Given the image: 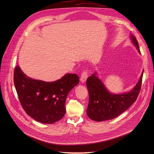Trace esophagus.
Returning <instances> with one entry per match:
<instances>
[{"label":"esophagus","mask_w":154,"mask_h":154,"mask_svg":"<svg viewBox=\"0 0 154 154\" xmlns=\"http://www.w3.org/2000/svg\"><path fill=\"white\" fill-rule=\"evenodd\" d=\"M88 78V74L86 71H83L82 72V74H81V77H80V81L82 83H85L86 80Z\"/></svg>","instance_id":"obj_1"}]
</instances>
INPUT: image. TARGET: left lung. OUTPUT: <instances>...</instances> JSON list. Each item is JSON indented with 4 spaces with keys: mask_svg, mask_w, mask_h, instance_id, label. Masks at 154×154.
<instances>
[{
    "mask_svg": "<svg viewBox=\"0 0 154 154\" xmlns=\"http://www.w3.org/2000/svg\"><path fill=\"white\" fill-rule=\"evenodd\" d=\"M130 39L141 54L136 38L131 35ZM143 71L144 70L134 88L128 93L122 94L109 92L97 76V72L93 74L86 80V86L89 93V103L86 110L88 116L95 121H103L114 119L127 110L138 96Z\"/></svg>",
    "mask_w": 154,
    "mask_h": 154,
    "instance_id": "1",
    "label": "left lung"
}]
</instances>
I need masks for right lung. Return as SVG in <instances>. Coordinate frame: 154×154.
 Wrapping results in <instances>:
<instances>
[{
	"instance_id": "right-lung-1",
	"label": "right lung",
	"mask_w": 154,
	"mask_h": 154,
	"mask_svg": "<svg viewBox=\"0 0 154 154\" xmlns=\"http://www.w3.org/2000/svg\"><path fill=\"white\" fill-rule=\"evenodd\" d=\"M75 74H66L48 82L27 77L19 66L14 72V83L19 101L26 113L44 124H53L66 113L65 102L71 90L79 83Z\"/></svg>"
}]
</instances>
